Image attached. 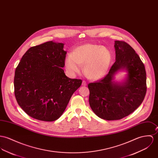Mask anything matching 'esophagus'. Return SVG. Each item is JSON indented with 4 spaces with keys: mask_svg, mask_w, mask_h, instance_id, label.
<instances>
[{
    "mask_svg": "<svg viewBox=\"0 0 158 158\" xmlns=\"http://www.w3.org/2000/svg\"><path fill=\"white\" fill-rule=\"evenodd\" d=\"M82 85L84 86H86V82L85 81H83V82H82Z\"/></svg>",
    "mask_w": 158,
    "mask_h": 158,
    "instance_id": "1",
    "label": "esophagus"
}]
</instances>
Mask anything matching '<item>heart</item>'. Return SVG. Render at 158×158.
<instances>
[{
    "instance_id": "obj_1",
    "label": "heart",
    "mask_w": 158,
    "mask_h": 158,
    "mask_svg": "<svg viewBox=\"0 0 158 158\" xmlns=\"http://www.w3.org/2000/svg\"><path fill=\"white\" fill-rule=\"evenodd\" d=\"M112 57L110 51L104 46L85 44L76 48L64 60L65 67L71 74L83 72L90 80H98L104 77L109 71Z\"/></svg>"
}]
</instances>
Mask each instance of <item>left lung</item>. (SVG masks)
<instances>
[{
  "instance_id": "obj_1",
  "label": "left lung",
  "mask_w": 158,
  "mask_h": 158,
  "mask_svg": "<svg viewBox=\"0 0 158 158\" xmlns=\"http://www.w3.org/2000/svg\"><path fill=\"white\" fill-rule=\"evenodd\" d=\"M115 62L108 74L88 85L89 104L93 112L106 120L121 119L143 102L147 91L146 72L139 56L128 43L115 41ZM121 70L128 73L124 82L114 81Z\"/></svg>"
}]
</instances>
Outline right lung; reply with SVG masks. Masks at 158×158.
<instances>
[{
	"label": "right lung",
	"mask_w": 158,
	"mask_h": 158,
	"mask_svg": "<svg viewBox=\"0 0 158 158\" xmlns=\"http://www.w3.org/2000/svg\"><path fill=\"white\" fill-rule=\"evenodd\" d=\"M63 43L52 41L31 47L15 71L16 100L31 117L43 121L58 119L82 80L68 77Z\"/></svg>",
	"instance_id": "1"
}]
</instances>
